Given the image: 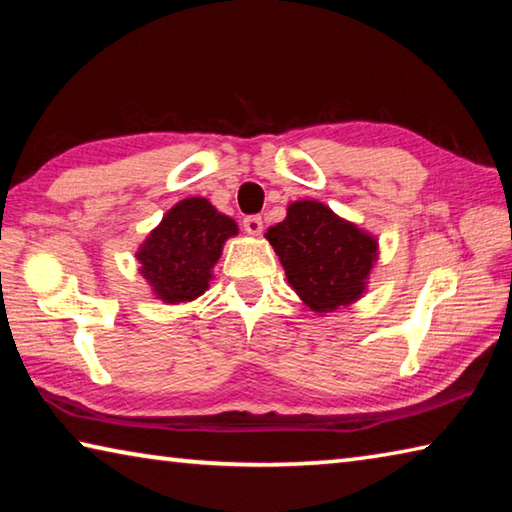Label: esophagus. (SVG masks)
I'll use <instances>...</instances> for the list:
<instances>
[{
    "label": "esophagus",
    "instance_id": "1",
    "mask_svg": "<svg viewBox=\"0 0 512 512\" xmlns=\"http://www.w3.org/2000/svg\"><path fill=\"white\" fill-rule=\"evenodd\" d=\"M244 230L248 232V235H253V237L262 235V230H264V221H262V216H257V214H253V216H246V219H244Z\"/></svg>",
    "mask_w": 512,
    "mask_h": 512
}]
</instances>
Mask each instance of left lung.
<instances>
[{"mask_svg":"<svg viewBox=\"0 0 512 512\" xmlns=\"http://www.w3.org/2000/svg\"><path fill=\"white\" fill-rule=\"evenodd\" d=\"M287 280L316 314L348 307L363 296L377 262V239L318 201H296L287 219L266 232Z\"/></svg>","mask_w":512,"mask_h":512,"instance_id":"8db88e82","label":"left lung"}]
</instances>
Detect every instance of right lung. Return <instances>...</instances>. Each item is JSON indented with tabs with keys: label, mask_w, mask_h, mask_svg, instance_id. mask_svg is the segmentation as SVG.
I'll use <instances>...</instances> for the list:
<instances>
[{
	"label": "right lung",
	"mask_w": 512,
	"mask_h": 512,
	"mask_svg": "<svg viewBox=\"0 0 512 512\" xmlns=\"http://www.w3.org/2000/svg\"><path fill=\"white\" fill-rule=\"evenodd\" d=\"M237 232V223L207 198H185L162 216L137 250L140 273L155 298L167 305L196 300L210 287L223 244Z\"/></svg>",
	"instance_id": "1"
}]
</instances>
